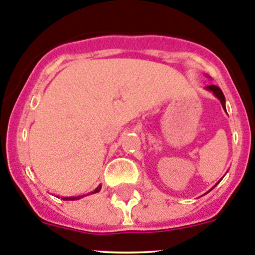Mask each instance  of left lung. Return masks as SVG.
<instances>
[{
	"label": "left lung",
	"instance_id": "left-lung-1",
	"mask_svg": "<svg viewBox=\"0 0 255 255\" xmlns=\"http://www.w3.org/2000/svg\"><path fill=\"white\" fill-rule=\"evenodd\" d=\"M208 88L209 90H211V92L214 93V94L216 95V97H218V99L219 101H220V103H221V106H223V108L225 109V97H224V94H223V92H221V89L220 88L218 87V85H208Z\"/></svg>",
	"mask_w": 255,
	"mask_h": 255
}]
</instances>
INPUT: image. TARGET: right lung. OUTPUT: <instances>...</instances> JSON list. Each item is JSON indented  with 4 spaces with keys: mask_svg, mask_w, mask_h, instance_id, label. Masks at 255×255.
<instances>
[{
    "mask_svg": "<svg viewBox=\"0 0 255 255\" xmlns=\"http://www.w3.org/2000/svg\"><path fill=\"white\" fill-rule=\"evenodd\" d=\"M99 191H101V186L97 187V189H95L94 191L92 192V194H95V192H99ZM80 197H82V196H78V197H64V200H78V199H80Z\"/></svg>",
    "mask_w": 255,
    "mask_h": 255,
    "instance_id": "obj_1",
    "label": "right lung"
}]
</instances>
